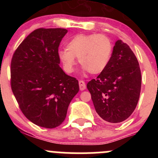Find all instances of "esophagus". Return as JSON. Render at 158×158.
<instances>
[{"instance_id":"1","label":"esophagus","mask_w":158,"mask_h":158,"mask_svg":"<svg viewBox=\"0 0 158 158\" xmlns=\"http://www.w3.org/2000/svg\"><path fill=\"white\" fill-rule=\"evenodd\" d=\"M79 89H80V90H84L85 88H86V85H85V83L84 81L79 80Z\"/></svg>"}]
</instances>
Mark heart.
<instances>
[{
    "instance_id": "1",
    "label": "heart",
    "mask_w": 158,
    "mask_h": 158,
    "mask_svg": "<svg viewBox=\"0 0 158 158\" xmlns=\"http://www.w3.org/2000/svg\"><path fill=\"white\" fill-rule=\"evenodd\" d=\"M112 50L111 40L106 35L79 34L68 41L67 49L59 50L58 57L66 73H73L78 58L84 73L99 74L108 66Z\"/></svg>"
}]
</instances>
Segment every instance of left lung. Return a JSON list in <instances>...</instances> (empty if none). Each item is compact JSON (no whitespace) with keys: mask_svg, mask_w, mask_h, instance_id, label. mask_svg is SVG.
Here are the masks:
<instances>
[{"mask_svg":"<svg viewBox=\"0 0 158 158\" xmlns=\"http://www.w3.org/2000/svg\"><path fill=\"white\" fill-rule=\"evenodd\" d=\"M141 80L135 53L128 44L117 40L108 66L87 84L99 117L110 123L128 119L138 102Z\"/></svg>","mask_w":158,"mask_h":158,"instance_id":"left-lung-1","label":"left lung"}]
</instances>
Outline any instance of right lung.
<instances>
[{
	"instance_id": "obj_1",
	"label": "right lung",
	"mask_w": 158,
	"mask_h": 158,
	"mask_svg": "<svg viewBox=\"0 0 158 158\" xmlns=\"http://www.w3.org/2000/svg\"><path fill=\"white\" fill-rule=\"evenodd\" d=\"M68 30L39 28L18 47L11 61V88L20 109L34 124L60 126L79 90L76 78L60 68L59 47Z\"/></svg>"
}]
</instances>
